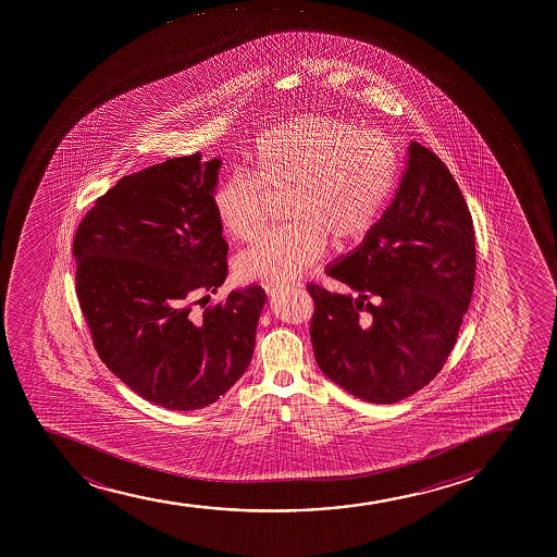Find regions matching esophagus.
Here are the masks:
<instances>
[{"mask_svg": "<svg viewBox=\"0 0 557 557\" xmlns=\"http://www.w3.org/2000/svg\"><path fill=\"white\" fill-rule=\"evenodd\" d=\"M294 285H296V283L270 282L264 283V290H267L269 296H275V294L282 293V290H285V288L294 287Z\"/></svg>", "mask_w": 557, "mask_h": 557, "instance_id": "1", "label": "esophagus"}]
</instances>
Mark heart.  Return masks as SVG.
I'll return each instance as SVG.
<instances>
[{
	"label": "heart",
	"mask_w": 557,
	"mask_h": 557,
	"mask_svg": "<svg viewBox=\"0 0 557 557\" xmlns=\"http://www.w3.org/2000/svg\"><path fill=\"white\" fill-rule=\"evenodd\" d=\"M250 175H227L213 193L225 232L251 240L269 196L288 194L290 224L264 233L237 257L246 282H285L317 263L330 237L356 243L380 220L398 182L393 143L335 114H301L270 127L250 153Z\"/></svg>",
	"instance_id": "b5f03b06"
}]
</instances>
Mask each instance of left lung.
Wrapping results in <instances>:
<instances>
[{"label": "left lung", "instance_id": "obj_1", "mask_svg": "<svg viewBox=\"0 0 557 557\" xmlns=\"http://www.w3.org/2000/svg\"><path fill=\"white\" fill-rule=\"evenodd\" d=\"M327 275L346 293L307 285L320 370L370 404L432 382L454 350L475 275L469 207L433 151L409 145L393 203Z\"/></svg>", "mask_w": 557, "mask_h": 557}]
</instances>
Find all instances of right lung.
I'll return each mask as SVG.
<instances>
[{"instance_id":"obj_1","label":"right lung","mask_w":557,"mask_h":557,"mask_svg":"<svg viewBox=\"0 0 557 557\" xmlns=\"http://www.w3.org/2000/svg\"><path fill=\"white\" fill-rule=\"evenodd\" d=\"M219 169L220 159L194 153L125 175L74 237L75 293L98 356L133 393L172 411L211 406L235 385L267 301L251 285L194 313L227 274Z\"/></svg>"}]
</instances>
